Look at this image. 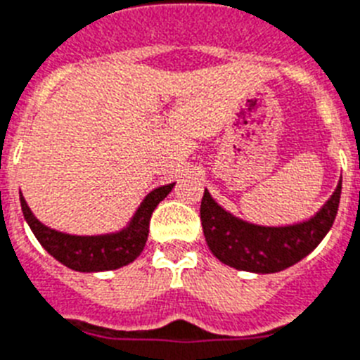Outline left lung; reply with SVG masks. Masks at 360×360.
<instances>
[{
    "label": "left lung",
    "instance_id": "obj_1",
    "mask_svg": "<svg viewBox=\"0 0 360 360\" xmlns=\"http://www.w3.org/2000/svg\"><path fill=\"white\" fill-rule=\"evenodd\" d=\"M342 181L311 219L288 226H264L237 217L205 188L201 224L206 245L221 262L252 274H275L293 266L319 246L333 226Z\"/></svg>",
    "mask_w": 360,
    "mask_h": 360
}]
</instances>
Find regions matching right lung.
Listing matches in <instances>:
<instances>
[{"instance_id": "1", "label": "right lung", "mask_w": 360, "mask_h": 360, "mask_svg": "<svg viewBox=\"0 0 360 360\" xmlns=\"http://www.w3.org/2000/svg\"><path fill=\"white\" fill-rule=\"evenodd\" d=\"M174 186L176 183L165 184V186H158L150 193H146L127 226L110 233H99V236H74V233L59 232L56 228L43 224L32 214L21 192L20 202L25 221L36 239L39 240V245L56 261H59L70 270L90 274V271L117 270V268H123L134 262L141 255L146 239H148V224L152 212L172 192Z\"/></svg>"}]
</instances>
